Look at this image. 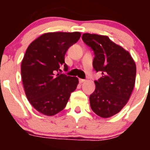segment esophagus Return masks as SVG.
Segmentation results:
<instances>
[{"label": "esophagus", "instance_id": "1", "mask_svg": "<svg viewBox=\"0 0 150 150\" xmlns=\"http://www.w3.org/2000/svg\"><path fill=\"white\" fill-rule=\"evenodd\" d=\"M79 83H84V82H86V79H79Z\"/></svg>", "mask_w": 150, "mask_h": 150}]
</instances>
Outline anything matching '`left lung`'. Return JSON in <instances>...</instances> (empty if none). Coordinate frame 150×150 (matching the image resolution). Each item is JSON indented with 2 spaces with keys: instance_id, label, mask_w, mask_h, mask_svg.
Wrapping results in <instances>:
<instances>
[{
  "instance_id": "8db88e82",
  "label": "left lung",
  "mask_w": 150,
  "mask_h": 150,
  "mask_svg": "<svg viewBox=\"0 0 150 150\" xmlns=\"http://www.w3.org/2000/svg\"><path fill=\"white\" fill-rule=\"evenodd\" d=\"M82 39L93 50L95 71L102 74L95 81L96 88L89 96L90 106L98 116L110 117L122 109L132 95L136 64L128 52L107 36L86 33Z\"/></svg>"
}]
</instances>
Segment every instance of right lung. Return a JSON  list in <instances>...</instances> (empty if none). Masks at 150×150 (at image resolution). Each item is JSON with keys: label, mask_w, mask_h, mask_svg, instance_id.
<instances>
[{"label": "right lung", "mask_w": 150, "mask_h": 150, "mask_svg": "<svg viewBox=\"0 0 150 150\" xmlns=\"http://www.w3.org/2000/svg\"><path fill=\"white\" fill-rule=\"evenodd\" d=\"M80 36L79 32L46 33L28 47L22 62V79L28 100L38 112L55 115L76 88L78 78L62 74L60 68L68 70L64 55Z\"/></svg>", "instance_id": "obj_1"}]
</instances>
